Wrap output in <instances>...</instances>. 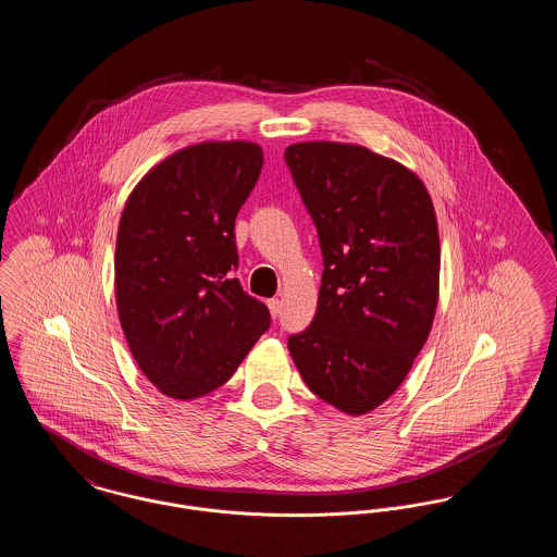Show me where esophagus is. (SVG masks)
<instances>
[{
  "instance_id": "34e87169",
  "label": "esophagus",
  "mask_w": 557,
  "mask_h": 557,
  "mask_svg": "<svg viewBox=\"0 0 557 557\" xmlns=\"http://www.w3.org/2000/svg\"><path fill=\"white\" fill-rule=\"evenodd\" d=\"M267 307H269V313H271L273 318H277V315H280V311H282V302H280L277 298L267 300Z\"/></svg>"
}]
</instances>
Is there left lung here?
I'll return each instance as SVG.
<instances>
[{"label":"left lung","mask_w":557,"mask_h":557,"mask_svg":"<svg viewBox=\"0 0 557 557\" xmlns=\"http://www.w3.org/2000/svg\"><path fill=\"white\" fill-rule=\"evenodd\" d=\"M318 227V311L288 338L305 384L363 416L403 384L432 330L441 242L422 180L363 146L300 141L284 152Z\"/></svg>","instance_id":"1"}]
</instances>
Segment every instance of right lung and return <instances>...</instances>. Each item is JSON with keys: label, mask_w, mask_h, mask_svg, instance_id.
<instances>
[{"label": "right lung", "mask_w": 557, "mask_h": 557, "mask_svg": "<svg viewBox=\"0 0 557 557\" xmlns=\"http://www.w3.org/2000/svg\"><path fill=\"white\" fill-rule=\"evenodd\" d=\"M263 169L252 141H202L133 187L119 223L114 290L133 359L162 395L223 386L271 315L242 290L236 216Z\"/></svg>", "instance_id": "add662e5"}]
</instances>
